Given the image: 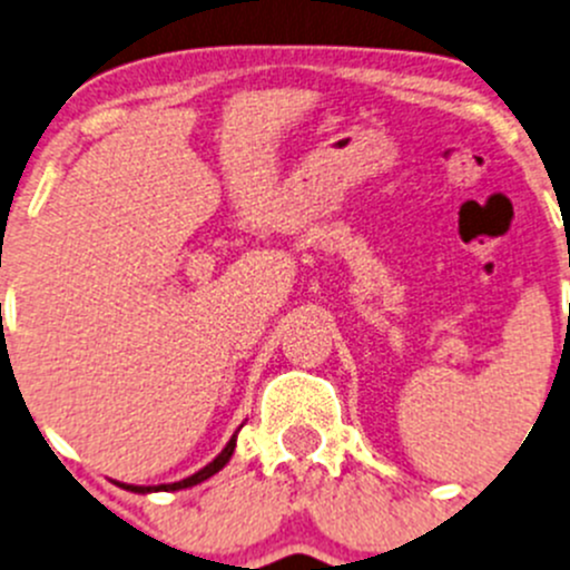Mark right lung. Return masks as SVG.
I'll use <instances>...</instances> for the list:
<instances>
[{
  "label": "right lung",
  "mask_w": 570,
  "mask_h": 570,
  "mask_svg": "<svg viewBox=\"0 0 570 570\" xmlns=\"http://www.w3.org/2000/svg\"><path fill=\"white\" fill-rule=\"evenodd\" d=\"M234 446H237V433L232 435V441H228V444L223 446V452H220V455L215 458V461H212V463H206L204 469H200V471H195L193 476H184V480H178V482H168V485H126V482H115V485L126 488V491H135V493H154V491H181V488H193V485H198V482H204V480H209V476H215L217 471L223 469V465H226L228 461H232V455H234Z\"/></svg>",
  "instance_id": "add662e5"
}]
</instances>
